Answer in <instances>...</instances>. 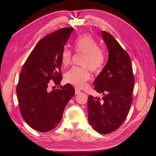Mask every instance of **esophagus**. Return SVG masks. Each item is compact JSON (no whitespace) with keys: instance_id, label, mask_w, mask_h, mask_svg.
I'll return each mask as SVG.
<instances>
[{"instance_id":"1","label":"esophagus","mask_w":156,"mask_h":156,"mask_svg":"<svg viewBox=\"0 0 156 156\" xmlns=\"http://www.w3.org/2000/svg\"><path fill=\"white\" fill-rule=\"evenodd\" d=\"M80 92V90H79V89H78V88H75V94H79Z\"/></svg>"}]
</instances>
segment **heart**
I'll use <instances>...</instances> for the list:
<instances>
[{"label":"heart","instance_id":"heart-1","mask_svg":"<svg viewBox=\"0 0 156 156\" xmlns=\"http://www.w3.org/2000/svg\"><path fill=\"white\" fill-rule=\"evenodd\" d=\"M74 49L76 53L83 54L81 65L83 67H74L66 72L64 80L67 83L81 88L84 87L90 77L89 69L92 72H98L103 68L105 55L97 42L90 35H82L76 39ZM72 53L69 49H64L62 54V63L67 67L72 62Z\"/></svg>","mask_w":156,"mask_h":156}]
</instances>
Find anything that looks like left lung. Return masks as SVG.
I'll use <instances>...</instances> for the list:
<instances>
[{
	"label": "left lung",
	"mask_w": 156,
	"mask_h": 156,
	"mask_svg": "<svg viewBox=\"0 0 156 156\" xmlns=\"http://www.w3.org/2000/svg\"><path fill=\"white\" fill-rule=\"evenodd\" d=\"M102 36L108 51L107 64L94 81L102 98H88V122L102 134L113 132L123 123L132 103L135 78L131 59L117 41L107 31Z\"/></svg>",
	"instance_id": "8db88e82"
}]
</instances>
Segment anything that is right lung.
<instances>
[{"label": "right lung", "mask_w": 156, "mask_h": 156, "mask_svg": "<svg viewBox=\"0 0 156 156\" xmlns=\"http://www.w3.org/2000/svg\"><path fill=\"white\" fill-rule=\"evenodd\" d=\"M73 31L72 27L62 28L42 38L20 73L16 86L20 112L25 121L35 131L48 132L54 129L75 94L70 84L49 90L51 83L60 84L62 54Z\"/></svg>", "instance_id": "add662e5"}]
</instances>
